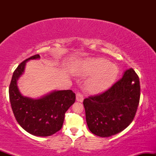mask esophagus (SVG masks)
<instances>
[{
  "label": "esophagus",
  "mask_w": 156,
  "mask_h": 156,
  "mask_svg": "<svg viewBox=\"0 0 156 156\" xmlns=\"http://www.w3.org/2000/svg\"><path fill=\"white\" fill-rule=\"evenodd\" d=\"M76 101L78 102H83V97L80 93H77L76 94Z\"/></svg>",
  "instance_id": "esophagus-1"
}]
</instances>
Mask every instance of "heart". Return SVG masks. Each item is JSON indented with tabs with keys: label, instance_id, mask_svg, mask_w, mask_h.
Segmentation results:
<instances>
[{
	"label": "heart",
	"instance_id": "heart-1",
	"mask_svg": "<svg viewBox=\"0 0 156 156\" xmlns=\"http://www.w3.org/2000/svg\"><path fill=\"white\" fill-rule=\"evenodd\" d=\"M80 73L85 76H92L86 82V89L92 94H100L112 87L118 69L106 58H89L83 62Z\"/></svg>",
	"mask_w": 156,
	"mask_h": 156
}]
</instances>
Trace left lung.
Returning a JSON list of instances; mask_svg holds the SVG:
<instances>
[{"instance_id": "left-lung-1", "label": "left lung", "mask_w": 156, "mask_h": 156, "mask_svg": "<svg viewBox=\"0 0 156 156\" xmlns=\"http://www.w3.org/2000/svg\"><path fill=\"white\" fill-rule=\"evenodd\" d=\"M140 98L139 78L132 68L105 92L83 100L89 130L101 137L120 133L133 121Z\"/></svg>"}]
</instances>
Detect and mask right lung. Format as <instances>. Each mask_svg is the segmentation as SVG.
Here are the masks:
<instances>
[{
	"instance_id": "1",
	"label": "right lung",
	"mask_w": 156,
	"mask_h": 156,
	"mask_svg": "<svg viewBox=\"0 0 156 156\" xmlns=\"http://www.w3.org/2000/svg\"><path fill=\"white\" fill-rule=\"evenodd\" d=\"M39 58V55H34L20 64L13 73L9 93L19 125L34 136H49L61 130L64 114L76 101V94L72 90H54L38 98L23 96L17 80L24 73L26 62Z\"/></svg>"
}]
</instances>
